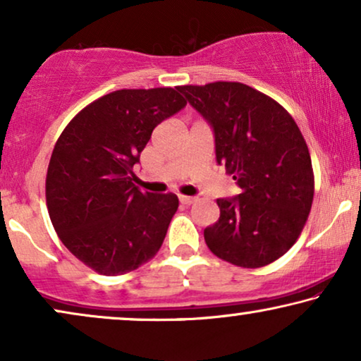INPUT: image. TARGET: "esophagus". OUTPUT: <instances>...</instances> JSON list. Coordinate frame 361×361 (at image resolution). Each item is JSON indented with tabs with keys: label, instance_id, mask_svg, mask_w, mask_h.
Returning a JSON list of instances; mask_svg holds the SVG:
<instances>
[{
	"label": "esophagus",
	"instance_id": "1",
	"mask_svg": "<svg viewBox=\"0 0 361 361\" xmlns=\"http://www.w3.org/2000/svg\"><path fill=\"white\" fill-rule=\"evenodd\" d=\"M179 200L182 205H192L197 200L195 197H187V195H179Z\"/></svg>",
	"mask_w": 361,
	"mask_h": 361
}]
</instances>
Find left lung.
I'll return each instance as SVG.
<instances>
[{
	"label": "left lung",
	"mask_w": 361,
	"mask_h": 361,
	"mask_svg": "<svg viewBox=\"0 0 361 361\" xmlns=\"http://www.w3.org/2000/svg\"><path fill=\"white\" fill-rule=\"evenodd\" d=\"M179 92L214 128L216 162L241 189L233 199H216L220 219L204 230L207 246L241 268L273 263L298 241L312 207V161L302 133L278 102L245 83Z\"/></svg>",
	"instance_id": "obj_1"
}]
</instances>
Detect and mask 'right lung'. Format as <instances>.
Returning a JSON list of instances; mask_svg holds the SVG:
<instances>
[{
    "label": "right lung",
    "mask_w": 361,
    "mask_h": 361,
    "mask_svg": "<svg viewBox=\"0 0 361 361\" xmlns=\"http://www.w3.org/2000/svg\"><path fill=\"white\" fill-rule=\"evenodd\" d=\"M185 105L179 87L125 88L87 105L59 136L49 216L66 248L98 274L130 273L159 251L179 199L141 192L133 166L152 130Z\"/></svg>",
    "instance_id": "1"
}]
</instances>
